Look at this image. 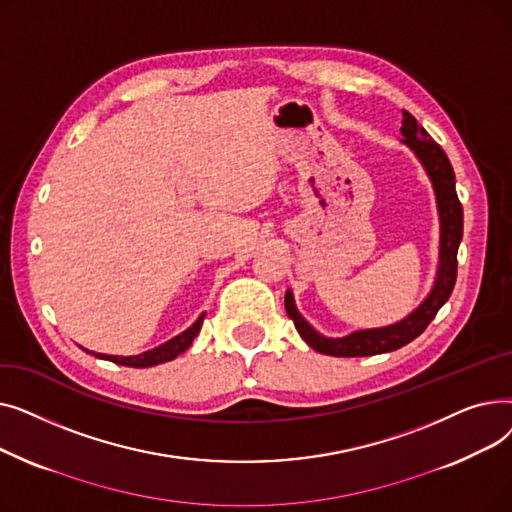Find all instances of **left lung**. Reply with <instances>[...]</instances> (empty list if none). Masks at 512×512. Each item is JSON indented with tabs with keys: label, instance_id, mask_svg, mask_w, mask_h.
I'll return each instance as SVG.
<instances>
[{
	"label": "left lung",
	"instance_id": "1",
	"mask_svg": "<svg viewBox=\"0 0 512 512\" xmlns=\"http://www.w3.org/2000/svg\"><path fill=\"white\" fill-rule=\"evenodd\" d=\"M402 143H405L421 161L429 180L434 184L438 215H440V263L432 292L425 301L409 313L405 319L396 321L386 328L359 330L342 338H328L313 330L305 317L294 305L292 290H286L284 307L288 317L294 321V328L313 351L330 357H371L380 353H390L396 348L415 340L436 317L440 307L448 301L456 282V251H459L463 238V205L456 197L454 170L444 149L429 137L427 130L409 114L402 112Z\"/></svg>",
	"mask_w": 512,
	"mask_h": 512
}]
</instances>
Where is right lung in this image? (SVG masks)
I'll return each instance as SVG.
<instances>
[{"label":"right lung","instance_id":"right-lung-1","mask_svg":"<svg viewBox=\"0 0 512 512\" xmlns=\"http://www.w3.org/2000/svg\"><path fill=\"white\" fill-rule=\"evenodd\" d=\"M203 319H205V313L199 315V319L195 321V324L184 330L182 334L174 336L172 340L159 344L155 348H151V351L147 353H141V355H134V357H114V355H101V353H93L97 359H105V361H112L116 365H124V367H153V365H159V363H166V361H172L176 359L180 353H184L188 346L193 344V340L197 338V334L201 332V326H203ZM91 353V351H87Z\"/></svg>","mask_w":512,"mask_h":512}]
</instances>
